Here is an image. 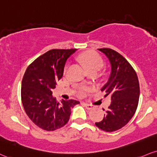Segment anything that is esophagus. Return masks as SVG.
<instances>
[{
    "mask_svg": "<svg viewBox=\"0 0 157 157\" xmlns=\"http://www.w3.org/2000/svg\"><path fill=\"white\" fill-rule=\"evenodd\" d=\"M85 106L88 109H92L94 108V106L92 105H90V104H88V103H84Z\"/></svg>",
    "mask_w": 157,
    "mask_h": 157,
    "instance_id": "esophagus-1",
    "label": "esophagus"
}]
</instances>
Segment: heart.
<instances>
[{
    "mask_svg": "<svg viewBox=\"0 0 157 157\" xmlns=\"http://www.w3.org/2000/svg\"><path fill=\"white\" fill-rule=\"evenodd\" d=\"M80 60L86 66L88 71H99L103 67L102 58L97 52H87L80 56Z\"/></svg>",
    "mask_w": 157,
    "mask_h": 157,
    "instance_id": "b5f03b06",
    "label": "heart"
}]
</instances>
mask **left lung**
I'll use <instances>...</instances> for the list:
<instances>
[{"label": "left lung", "mask_w": 157, "mask_h": 157, "mask_svg": "<svg viewBox=\"0 0 157 157\" xmlns=\"http://www.w3.org/2000/svg\"><path fill=\"white\" fill-rule=\"evenodd\" d=\"M98 50L111 64L110 76L101 90L106 93L105 96L110 95L112 101L103 119L95 124L99 129L111 132L124 127L135 113L140 97L139 81L135 69L120 53L109 48Z\"/></svg>", "instance_id": "1"}]
</instances>
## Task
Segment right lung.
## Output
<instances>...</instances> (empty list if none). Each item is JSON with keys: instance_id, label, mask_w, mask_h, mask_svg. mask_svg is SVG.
<instances>
[{"instance_id": "obj_1", "label": "right lung", "mask_w": 157, "mask_h": 157, "mask_svg": "<svg viewBox=\"0 0 157 157\" xmlns=\"http://www.w3.org/2000/svg\"><path fill=\"white\" fill-rule=\"evenodd\" d=\"M76 49H53L41 55L28 66L22 80L21 99L26 114L37 126L55 131L69 121L77 100H62L52 96L61 78L67 58Z\"/></svg>"}]
</instances>
